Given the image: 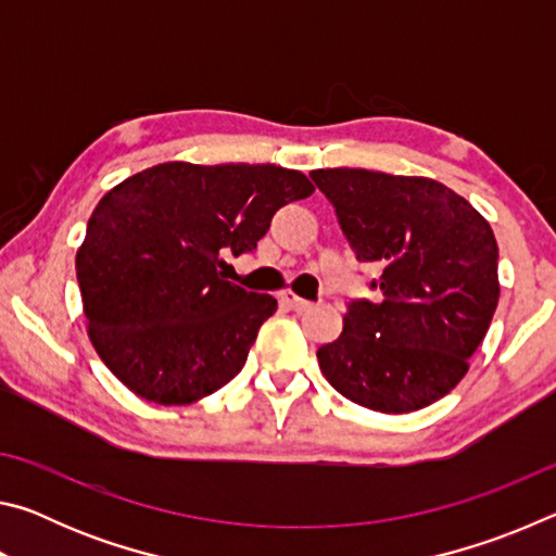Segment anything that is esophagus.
I'll return each mask as SVG.
<instances>
[{
  "instance_id": "esophagus-1",
  "label": "esophagus",
  "mask_w": 556,
  "mask_h": 556,
  "mask_svg": "<svg viewBox=\"0 0 556 556\" xmlns=\"http://www.w3.org/2000/svg\"><path fill=\"white\" fill-rule=\"evenodd\" d=\"M279 301L287 308H291V312H306V308H312V301L301 299L299 294H294V291H285V294L279 296Z\"/></svg>"
}]
</instances>
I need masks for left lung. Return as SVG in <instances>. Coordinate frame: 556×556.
<instances>
[{"instance_id": "1", "label": "left lung", "mask_w": 556, "mask_h": 556, "mask_svg": "<svg viewBox=\"0 0 556 556\" xmlns=\"http://www.w3.org/2000/svg\"><path fill=\"white\" fill-rule=\"evenodd\" d=\"M361 262L382 267L380 304L353 301L343 331L318 348L333 388L361 407H429L464 380L491 328L501 281L497 242L464 195L427 176L316 168Z\"/></svg>"}]
</instances>
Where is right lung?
<instances>
[{
    "label": "right lung",
    "mask_w": 556,
    "mask_h": 556,
    "mask_svg": "<svg viewBox=\"0 0 556 556\" xmlns=\"http://www.w3.org/2000/svg\"><path fill=\"white\" fill-rule=\"evenodd\" d=\"M314 191L294 168L191 162L110 188L75 255L88 336L108 370L166 407L230 382L277 299L223 279V255L255 250L271 215Z\"/></svg>",
    "instance_id": "right-lung-1"
}]
</instances>
